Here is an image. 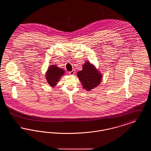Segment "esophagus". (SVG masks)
<instances>
[{
  "label": "esophagus",
  "mask_w": 151,
  "mask_h": 151,
  "mask_svg": "<svg viewBox=\"0 0 151 151\" xmlns=\"http://www.w3.org/2000/svg\"><path fill=\"white\" fill-rule=\"evenodd\" d=\"M68 73H69V74H70V75H74V74H75V71L74 70H73L72 71L68 72Z\"/></svg>",
  "instance_id": "1"
}]
</instances>
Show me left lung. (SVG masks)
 <instances>
[{
  "mask_svg": "<svg viewBox=\"0 0 151 151\" xmlns=\"http://www.w3.org/2000/svg\"><path fill=\"white\" fill-rule=\"evenodd\" d=\"M83 70L78 72V76L81 82L83 88L90 91L99 86L101 81V75L93 65L87 62L83 65Z\"/></svg>",
  "mask_w": 151,
  "mask_h": 151,
  "instance_id": "left-lung-1",
  "label": "left lung"
}]
</instances>
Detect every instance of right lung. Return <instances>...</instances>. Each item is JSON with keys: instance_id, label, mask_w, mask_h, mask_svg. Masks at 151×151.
Returning a JSON list of instances; mask_svg holds the SVG:
<instances>
[{"instance_id": "1", "label": "right lung", "mask_w": 151, "mask_h": 151, "mask_svg": "<svg viewBox=\"0 0 151 151\" xmlns=\"http://www.w3.org/2000/svg\"><path fill=\"white\" fill-rule=\"evenodd\" d=\"M65 71L55 65L49 67L46 73V79L50 86H55L59 78L64 74Z\"/></svg>"}]
</instances>
